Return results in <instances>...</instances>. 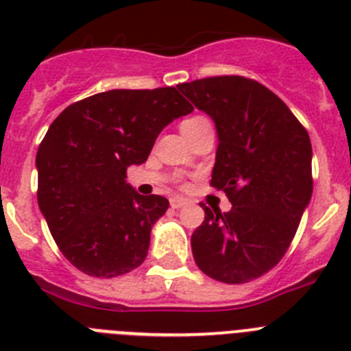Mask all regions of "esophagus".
<instances>
[{"label": "esophagus", "instance_id": "obj_1", "mask_svg": "<svg viewBox=\"0 0 351 351\" xmlns=\"http://www.w3.org/2000/svg\"><path fill=\"white\" fill-rule=\"evenodd\" d=\"M189 205V199L185 197H173L171 199V208H184Z\"/></svg>", "mask_w": 351, "mask_h": 351}]
</instances>
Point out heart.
<instances>
[{
  "label": "heart",
  "instance_id": "heart-1",
  "mask_svg": "<svg viewBox=\"0 0 351 351\" xmlns=\"http://www.w3.org/2000/svg\"><path fill=\"white\" fill-rule=\"evenodd\" d=\"M203 121H208V120H206V118H203V117H193V118H189V120H185L184 123H182V129H187V127H193V125L203 123Z\"/></svg>",
  "mask_w": 351,
  "mask_h": 351
}]
</instances>
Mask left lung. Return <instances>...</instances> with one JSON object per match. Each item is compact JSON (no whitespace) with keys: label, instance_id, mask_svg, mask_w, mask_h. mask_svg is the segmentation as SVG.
<instances>
[{"label":"left lung","instance_id":"obj_1","mask_svg":"<svg viewBox=\"0 0 351 351\" xmlns=\"http://www.w3.org/2000/svg\"><path fill=\"white\" fill-rule=\"evenodd\" d=\"M217 129L210 185L224 191L230 212L205 210L191 237L203 274L243 285L272 270L288 251L313 194V148L304 125L254 79L217 75L178 84Z\"/></svg>","mask_w":351,"mask_h":351}]
</instances>
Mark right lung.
<instances>
[{"instance_id": "add662e5", "label": "right lung", "mask_w": 351, "mask_h": 351, "mask_svg": "<svg viewBox=\"0 0 351 351\" xmlns=\"http://www.w3.org/2000/svg\"><path fill=\"white\" fill-rule=\"evenodd\" d=\"M193 109L173 86L111 90L70 104L51 123L36 152V199L81 272L109 279L145 261L169 201L136 193L127 167L145 162L160 130Z\"/></svg>"}]
</instances>
